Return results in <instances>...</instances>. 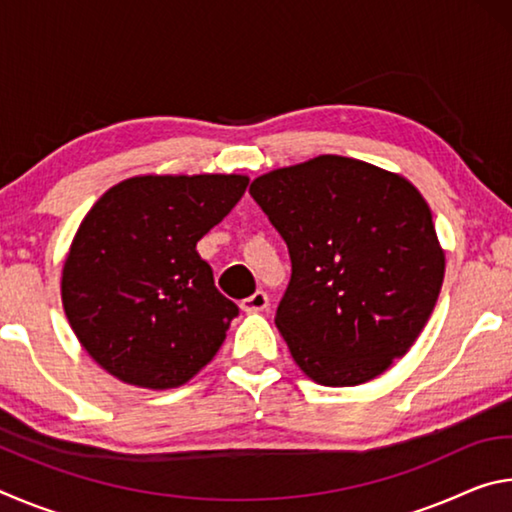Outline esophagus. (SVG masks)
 <instances>
[{
	"label": "esophagus",
	"mask_w": 512,
	"mask_h": 512,
	"mask_svg": "<svg viewBox=\"0 0 512 512\" xmlns=\"http://www.w3.org/2000/svg\"><path fill=\"white\" fill-rule=\"evenodd\" d=\"M241 309L248 311V314H257V311H266L268 309V296L264 291H255L253 296L241 300Z\"/></svg>",
	"instance_id": "esophagus-1"
}]
</instances>
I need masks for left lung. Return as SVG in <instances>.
Wrapping results in <instances>:
<instances>
[{"label": "left lung", "instance_id": "1", "mask_svg": "<svg viewBox=\"0 0 512 512\" xmlns=\"http://www.w3.org/2000/svg\"><path fill=\"white\" fill-rule=\"evenodd\" d=\"M291 255L275 325L323 386L379 377L418 341L445 277L424 196L400 173L318 155L253 180Z\"/></svg>", "mask_w": 512, "mask_h": 512}]
</instances>
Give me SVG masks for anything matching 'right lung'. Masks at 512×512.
<instances>
[{"label":"right lung","mask_w":512,"mask_h":512,"mask_svg":"<svg viewBox=\"0 0 512 512\" xmlns=\"http://www.w3.org/2000/svg\"><path fill=\"white\" fill-rule=\"evenodd\" d=\"M241 173L133 176L85 214L63 264V309L83 350L131 386L167 391L198 375L237 305L196 244L239 203Z\"/></svg>","instance_id":"right-lung-1"}]
</instances>
